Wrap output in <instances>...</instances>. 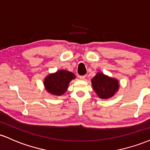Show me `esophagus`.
<instances>
[{"label":"esophagus","instance_id":"obj_1","mask_svg":"<svg viewBox=\"0 0 150 150\" xmlns=\"http://www.w3.org/2000/svg\"><path fill=\"white\" fill-rule=\"evenodd\" d=\"M79 79H81V80H85L86 79V75H83V76H79Z\"/></svg>","mask_w":150,"mask_h":150}]
</instances>
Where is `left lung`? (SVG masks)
Listing matches in <instances>:
<instances>
[{"label":"left lung","mask_w":150,"mask_h":150,"mask_svg":"<svg viewBox=\"0 0 150 150\" xmlns=\"http://www.w3.org/2000/svg\"><path fill=\"white\" fill-rule=\"evenodd\" d=\"M91 82L94 91L102 99L111 98L119 89V82L117 79L110 78L103 73L97 74Z\"/></svg>","instance_id":"8db88e82"}]
</instances>
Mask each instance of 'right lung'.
I'll list each match as a JSON object with an SVG mask.
<instances>
[{
	"label": "right lung",
	"mask_w": 150,
	"mask_h": 150,
	"mask_svg": "<svg viewBox=\"0 0 150 150\" xmlns=\"http://www.w3.org/2000/svg\"><path fill=\"white\" fill-rule=\"evenodd\" d=\"M75 75L66 70H59L48 75L44 81L45 89L54 96H62L66 92L68 85Z\"/></svg>",
	"instance_id": "1"
}]
</instances>
